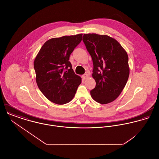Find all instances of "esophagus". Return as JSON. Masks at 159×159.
Wrapping results in <instances>:
<instances>
[{"label":"esophagus","mask_w":159,"mask_h":159,"mask_svg":"<svg viewBox=\"0 0 159 159\" xmlns=\"http://www.w3.org/2000/svg\"><path fill=\"white\" fill-rule=\"evenodd\" d=\"M88 77V74H87V73H85V74H84V75H83V78L84 79H86Z\"/></svg>","instance_id":"1"}]
</instances>
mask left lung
Segmentation results:
<instances>
[{
    "mask_svg": "<svg viewBox=\"0 0 159 159\" xmlns=\"http://www.w3.org/2000/svg\"><path fill=\"white\" fill-rule=\"evenodd\" d=\"M83 41L91 55L96 82L90 91L97 102L107 104L114 101L124 89L129 76V57L115 39L96 34H84Z\"/></svg>",
    "mask_w": 159,
    "mask_h": 159,
    "instance_id": "1",
    "label": "left lung"
}]
</instances>
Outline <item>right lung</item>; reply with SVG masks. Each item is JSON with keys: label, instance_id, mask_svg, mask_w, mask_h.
<instances>
[{"label": "right lung", "instance_id": "add662e5", "mask_svg": "<svg viewBox=\"0 0 159 159\" xmlns=\"http://www.w3.org/2000/svg\"><path fill=\"white\" fill-rule=\"evenodd\" d=\"M83 34L53 38L42 46L34 67L39 89L51 102L64 105L71 101L81 83L69 61L74 49L82 40Z\"/></svg>", "mask_w": 159, "mask_h": 159}]
</instances>
